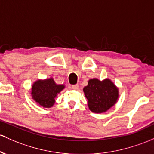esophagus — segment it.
Segmentation results:
<instances>
[{"instance_id":"esophagus-1","label":"esophagus","mask_w":154,"mask_h":154,"mask_svg":"<svg viewBox=\"0 0 154 154\" xmlns=\"http://www.w3.org/2000/svg\"><path fill=\"white\" fill-rule=\"evenodd\" d=\"M72 89H73V90H77L79 88V85H72Z\"/></svg>"}]
</instances>
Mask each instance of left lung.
<instances>
[{"label": "left lung", "instance_id": "left-lung-1", "mask_svg": "<svg viewBox=\"0 0 154 154\" xmlns=\"http://www.w3.org/2000/svg\"><path fill=\"white\" fill-rule=\"evenodd\" d=\"M83 91L89 109L95 113L107 111L116 104L119 97L118 87L108 78L102 81L97 78L91 79Z\"/></svg>", "mask_w": 154, "mask_h": 154}]
</instances>
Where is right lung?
<instances>
[{
	"mask_svg": "<svg viewBox=\"0 0 154 154\" xmlns=\"http://www.w3.org/2000/svg\"><path fill=\"white\" fill-rule=\"evenodd\" d=\"M64 88V85L55 83L52 77L38 80L33 82L30 94L37 104L45 108H50L55 104L57 95Z\"/></svg>",
	"mask_w": 154,
	"mask_h": 154,
	"instance_id": "1",
	"label": "right lung"
}]
</instances>
